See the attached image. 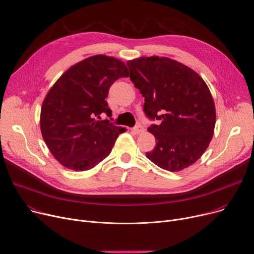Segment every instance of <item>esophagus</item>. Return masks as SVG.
<instances>
[{
    "mask_svg": "<svg viewBox=\"0 0 254 254\" xmlns=\"http://www.w3.org/2000/svg\"><path fill=\"white\" fill-rule=\"evenodd\" d=\"M133 131H134V133H135V134H140V133H142L144 131V128L142 126H140V125H137V126H135V127L133 128Z\"/></svg>",
    "mask_w": 254,
    "mask_h": 254,
    "instance_id": "esophagus-1",
    "label": "esophagus"
}]
</instances>
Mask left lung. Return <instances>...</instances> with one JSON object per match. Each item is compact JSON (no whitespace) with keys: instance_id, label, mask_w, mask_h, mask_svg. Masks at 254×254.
I'll list each match as a JSON object with an SVG mask.
<instances>
[{"instance_id":"1","label":"left lung","mask_w":254,"mask_h":254,"mask_svg":"<svg viewBox=\"0 0 254 254\" xmlns=\"http://www.w3.org/2000/svg\"><path fill=\"white\" fill-rule=\"evenodd\" d=\"M127 65L130 80L144 97L145 116L159 121L147 128L156 146L146 158L172 172L190 166L214 132L216 114L209 88L196 71L167 57H140Z\"/></svg>"}]
</instances>
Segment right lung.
Wrapping results in <instances>:
<instances>
[{
	"label": "right lung",
	"mask_w": 254,
	"mask_h": 254,
	"mask_svg": "<svg viewBox=\"0 0 254 254\" xmlns=\"http://www.w3.org/2000/svg\"><path fill=\"white\" fill-rule=\"evenodd\" d=\"M129 77L124 63L95 55L69 67L50 89L41 109L43 138L54 158L68 169L89 170L106 159L125 128L110 120L106 100L118 79Z\"/></svg>",
	"instance_id": "right-lung-1"
}]
</instances>
